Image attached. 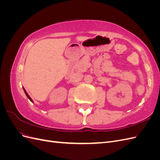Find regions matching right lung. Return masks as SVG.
I'll use <instances>...</instances> for the list:
<instances>
[{
	"label": "right lung",
	"instance_id": "add662e5",
	"mask_svg": "<svg viewBox=\"0 0 160 160\" xmlns=\"http://www.w3.org/2000/svg\"><path fill=\"white\" fill-rule=\"evenodd\" d=\"M23 89H24V91H25V94H26V95H27V98H28V99H30V100H31V101H32H32H32V99H31V98H30V96H29V95H28V93H27V91H26V90H25V89H24V88H23Z\"/></svg>",
	"mask_w": 160,
	"mask_h": 160
}]
</instances>
